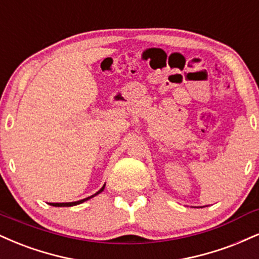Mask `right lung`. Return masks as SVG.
I'll return each instance as SVG.
<instances>
[{"instance_id": "add662e5", "label": "right lung", "mask_w": 259, "mask_h": 259, "mask_svg": "<svg viewBox=\"0 0 259 259\" xmlns=\"http://www.w3.org/2000/svg\"><path fill=\"white\" fill-rule=\"evenodd\" d=\"M104 189H105V185L102 186V188L100 189L99 192H96L94 195H92V197H88V198H85V199H82V200H78V201H73V202H49V205H52V206H58V207H64V206H74V205L82 204V202L87 201V200H89L90 198L95 197V195H98L99 193H101L102 191H104Z\"/></svg>"}]
</instances>
